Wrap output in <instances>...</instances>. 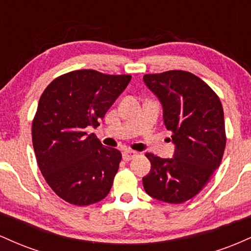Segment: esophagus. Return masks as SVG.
<instances>
[{
	"instance_id": "1",
	"label": "esophagus",
	"mask_w": 251,
	"mask_h": 251,
	"mask_svg": "<svg viewBox=\"0 0 251 251\" xmlns=\"http://www.w3.org/2000/svg\"><path fill=\"white\" fill-rule=\"evenodd\" d=\"M138 153L135 151H131V150H125V151L123 152V159L125 160V162H129L131 159H133L134 157H137Z\"/></svg>"
}]
</instances>
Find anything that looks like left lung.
<instances>
[{"label":"left lung","mask_w":251,"mask_h":251,"mask_svg":"<svg viewBox=\"0 0 251 251\" xmlns=\"http://www.w3.org/2000/svg\"><path fill=\"white\" fill-rule=\"evenodd\" d=\"M144 81L162 102L164 124L176 145L174 158L145 154L151 171L143 178L144 189L158 201L184 203L201 192L222 162L223 107L211 87L190 72L145 74Z\"/></svg>","instance_id":"8db88e82"}]
</instances>
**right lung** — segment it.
<instances>
[{
	"label": "right lung",
	"instance_id": "right-lung-1",
	"mask_svg": "<svg viewBox=\"0 0 251 251\" xmlns=\"http://www.w3.org/2000/svg\"><path fill=\"white\" fill-rule=\"evenodd\" d=\"M129 81L125 74L80 70L57 76L43 91L31 124L34 151L47 184L67 203L89 205L108 195L122 153L85 128L99 125Z\"/></svg>",
	"mask_w": 251,
	"mask_h": 251
}]
</instances>
